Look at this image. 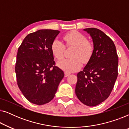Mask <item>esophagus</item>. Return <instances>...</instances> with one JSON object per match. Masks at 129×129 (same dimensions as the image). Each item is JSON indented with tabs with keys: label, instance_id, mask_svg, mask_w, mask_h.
<instances>
[{
	"label": "esophagus",
	"instance_id": "esophagus-1",
	"mask_svg": "<svg viewBox=\"0 0 129 129\" xmlns=\"http://www.w3.org/2000/svg\"><path fill=\"white\" fill-rule=\"evenodd\" d=\"M70 75V74L68 73V72H65V73H64V76H65V77H68V76H69Z\"/></svg>",
	"mask_w": 129,
	"mask_h": 129
}]
</instances>
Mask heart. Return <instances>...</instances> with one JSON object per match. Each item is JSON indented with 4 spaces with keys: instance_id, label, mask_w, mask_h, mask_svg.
<instances>
[{
    "instance_id": "b5f03b06",
    "label": "heart",
    "mask_w": 129,
    "mask_h": 129,
    "mask_svg": "<svg viewBox=\"0 0 129 129\" xmlns=\"http://www.w3.org/2000/svg\"><path fill=\"white\" fill-rule=\"evenodd\" d=\"M66 47L74 46L72 57L61 59L57 66L67 72H73L82 68L83 62L87 63L92 57L94 46L92 42L87 40L85 35L77 31H72L63 37ZM62 42L54 39L51 45V50L57 59H61L64 54L66 47Z\"/></svg>"
}]
</instances>
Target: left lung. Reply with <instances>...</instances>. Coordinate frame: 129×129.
Wrapping results in <instances>:
<instances>
[{
	"instance_id": "1",
	"label": "left lung",
	"mask_w": 129,
	"mask_h": 129,
	"mask_svg": "<svg viewBox=\"0 0 129 129\" xmlns=\"http://www.w3.org/2000/svg\"><path fill=\"white\" fill-rule=\"evenodd\" d=\"M93 39L94 50L83 71L77 73L75 93L88 106H95L110 96L118 75V56L113 40L96 28L84 29Z\"/></svg>"
}]
</instances>
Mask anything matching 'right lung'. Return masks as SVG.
<instances>
[{
	"label": "right lung",
	"instance_id": "obj_1",
	"mask_svg": "<svg viewBox=\"0 0 129 129\" xmlns=\"http://www.w3.org/2000/svg\"><path fill=\"white\" fill-rule=\"evenodd\" d=\"M60 31L39 30L26 36L17 51V83L30 102L42 105L55 96L64 72L55 66L51 45Z\"/></svg>",
	"mask_w": 129,
	"mask_h": 129
}]
</instances>
